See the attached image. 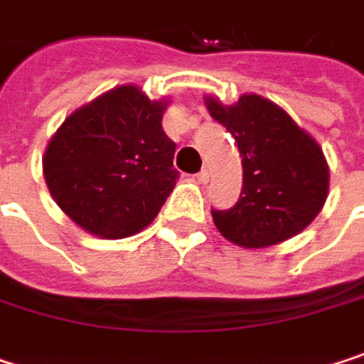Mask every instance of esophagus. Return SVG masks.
I'll use <instances>...</instances> for the list:
<instances>
[{
  "mask_svg": "<svg viewBox=\"0 0 364 364\" xmlns=\"http://www.w3.org/2000/svg\"><path fill=\"white\" fill-rule=\"evenodd\" d=\"M196 179H198V183H202V185H206V183H208V179H210V173H208V168H204V171H200V173L196 175Z\"/></svg>",
  "mask_w": 364,
  "mask_h": 364,
  "instance_id": "1",
  "label": "esophagus"
}]
</instances>
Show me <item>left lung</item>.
Returning <instances> with one entry per match:
<instances>
[{"label": "left lung", "instance_id": "obj_1", "mask_svg": "<svg viewBox=\"0 0 364 364\" xmlns=\"http://www.w3.org/2000/svg\"><path fill=\"white\" fill-rule=\"evenodd\" d=\"M204 105L242 158L240 200L213 210L221 236L242 249H267L304 232L328 196V164L316 139L259 95H242L234 105L206 95Z\"/></svg>", "mask_w": 364, "mask_h": 364}]
</instances>
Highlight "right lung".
<instances>
[{"label": "right lung", "mask_w": 364, "mask_h": 364, "mask_svg": "<svg viewBox=\"0 0 364 364\" xmlns=\"http://www.w3.org/2000/svg\"><path fill=\"white\" fill-rule=\"evenodd\" d=\"M168 99L115 86L69 113L48 141L43 179L84 232L119 240L145 230L175 189V143L162 128Z\"/></svg>", "instance_id": "add662e5"}]
</instances>
